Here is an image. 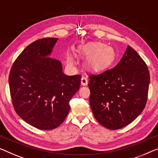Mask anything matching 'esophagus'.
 <instances>
[{
	"label": "esophagus",
	"instance_id": "obj_1",
	"mask_svg": "<svg viewBox=\"0 0 158 158\" xmlns=\"http://www.w3.org/2000/svg\"><path fill=\"white\" fill-rule=\"evenodd\" d=\"M81 83L82 85L86 86L88 84V79H87L86 77H82V78L81 79Z\"/></svg>",
	"mask_w": 158,
	"mask_h": 158
}]
</instances>
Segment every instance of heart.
I'll return each mask as SVG.
<instances>
[{"instance_id": "obj_1", "label": "heart", "mask_w": 158, "mask_h": 158, "mask_svg": "<svg viewBox=\"0 0 158 158\" xmlns=\"http://www.w3.org/2000/svg\"><path fill=\"white\" fill-rule=\"evenodd\" d=\"M80 53L86 56H90L89 64L94 69H100L110 64L114 60L115 53L112 48L106 46L100 42H90L80 49ZM67 62L74 64V59L71 55L67 56Z\"/></svg>"}]
</instances>
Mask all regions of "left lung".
Wrapping results in <instances>:
<instances>
[{
	"mask_svg": "<svg viewBox=\"0 0 158 158\" xmlns=\"http://www.w3.org/2000/svg\"><path fill=\"white\" fill-rule=\"evenodd\" d=\"M89 77L91 110L96 121L105 128H123L144 109L150 73L144 60L131 47H127L114 67Z\"/></svg>",
	"mask_w": 158,
	"mask_h": 158,
	"instance_id": "8db88e82",
	"label": "left lung"
}]
</instances>
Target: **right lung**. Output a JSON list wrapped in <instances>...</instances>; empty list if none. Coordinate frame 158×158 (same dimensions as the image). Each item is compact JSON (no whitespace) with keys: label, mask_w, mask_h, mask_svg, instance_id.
I'll return each mask as SVG.
<instances>
[{"label":"right lung","mask_w":158,"mask_h":158,"mask_svg":"<svg viewBox=\"0 0 158 158\" xmlns=\"http://www.w3.org/2000/svg\"><path fill=\"white\" fill-rule=\"evenodd\" d=\"M57 40L49 37L29 44L9 74L15 112L40 130H52L63 123L69 111V101L81 84V75L64 74L60 61L49 56Z\"/></svg>","instance_id":"right-lung-1"}]
</instances>
